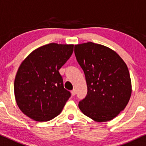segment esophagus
<instances>
[{"label": "esophagus", "instance_id": "esophagus-1", "mask_svg": "<svg viewBox=\"0 0 146 146\" xmlns=\"http://www.w3.org/2000/svg\"><path fill=\"white\" fill-rule=\"evenodd\" d=\"M71 94L73 96H74L76 94V90H75V89H73V90L71 91Z\"/></svg>", "mask_w": 146, "mask_h": 146}]
</instances>
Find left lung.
<instances>
[{
  "label": "left lung",
  "mask_w": 146,
  "mask_h": 146,
  "mask_svg": "<svg viewBox=\"0 0 146 146\" xmlns=\"http://www.w3.org/2000/svg\"><path fill=\"white\" fill-rule=\"evenodd\" d=\"M74 52L87 85L79 109L96 121H110L125 109L131 97L127 65L114 50L92 42L76 44Z\"/></svg>",
  "instance_id": "obj_1"
}]
</instances>
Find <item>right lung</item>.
<instances>
[{"instance_id":"1","label":"right lung","mask_w":146,"mask_h":146,"mask_svg":"<svg viewBox=\"0 0 146 146\" xmlns=\"http://www.w3.org/2000/svg\"><path fill=\"white\" fill-rule=\"evenodd\" d=\"M73 44L49 43L36 48L21 64L14 83L15 100L23 113L46 121L61 113L71 93L59 70L71 57Z\"/></svg>"}]
</instances>
